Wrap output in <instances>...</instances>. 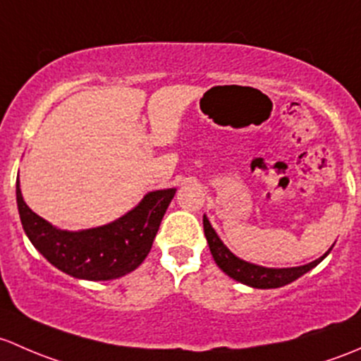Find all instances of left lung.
Wrapping results in <instances>:
<instances>
[{"instance_id":"1","label":"left lung","mask_w":361,"mask_h":361,"mask_svg":"<svg viewBox=\"0 0 361 361\" xmlns=\"http://www.w3.org/2000/svg\"><path fill=\"white\" fill-rule=\"evenodd\" d=\"M203 231H205L208 247H210L212 257H214L215 264H217L228 276H231L233 280L245 285H250V287L254 288H278L283 287V285L287 283H292L293 280H297V278L302 276L304 273L313 269L317 264L322 262L323 259L329 255V252H326L323 257L306 264V266L287 267V269H271V267H262L250 262H245L241 261V259H238L236 255H233L231 252L224 247V243L219 240V236L215 235L214 228H212L207 217H203Z\"/></svg>"}]
</instances>
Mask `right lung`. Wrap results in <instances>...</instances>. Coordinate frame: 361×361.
<instances>
[{
    "mask_svg": "<svg viewBox=\"0 0 361 361\" xmlns=\"http://www.w3.org/2000/svg\"><path fill=\"white\" fill-rule=\"evenodd\" d=\"M173 195L176 189L153 191L113 224L69 233L48 224L25 205L17 179L18 215L31 243L55 267L92 281L114 280L142 264Z\"/></svg>",
    "mask_w": 361,
    "mask_h": 361,
    "instance_id": "right-lung-1",
    "label": "right lung"
}]
</instances>
